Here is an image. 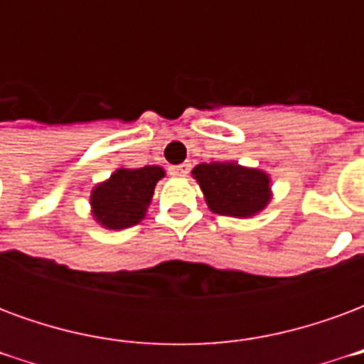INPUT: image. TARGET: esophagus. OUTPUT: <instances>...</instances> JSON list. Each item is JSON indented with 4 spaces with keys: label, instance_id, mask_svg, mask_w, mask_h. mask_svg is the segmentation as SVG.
<instances>
[{
    "label": "esophagus",
    "instance_id": "1",
    "mask_svg": "<svg viewBox=\"0 0 364 364\" xmlns=\"http://www.w3.org/2000/svg\"><path fill=\"white\" fill-rule=\"evenodd\" d=\"M169 173L173 175V177H185V175L189 173V166H187V164H181V166L169 167Z\"/></svg>",
    "mask_w": 364,
    "mask_h": 364
}]
</instances>
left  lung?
Segmentation results:
<instances>
[{
  "mask_svg": "<svg viewBox=\"0 0 364 364\" xmlns=\"http://www.w3.org/2000/svg\"><path fill=\"white\" fill-rule=\"evenodd\" d=\"M193 177L214 214L250 218L259 214L273 197L271 177L257 167L240 166L237 161L198 164Z\"/></svg>",
  "mask_w": 364,
  "mask_h": 364,
  "instance_id": "obj_1",
  "label": "left lung"
}]
</instances>
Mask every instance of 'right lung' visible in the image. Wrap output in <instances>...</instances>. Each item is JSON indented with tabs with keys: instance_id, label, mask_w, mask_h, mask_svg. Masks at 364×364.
<instances>
[{
	"instance_id": "obj_1",
	"label": "right lung",
	"mask_w": 364,
	"mask_h": 364,
	"mask_svg": "<svg viewBox=\"0 0 364 364\" xmlns=\"http://www.w3.org/2000/svg\"><path fill=\"white\" fill-rule=\"evenodd\" d=\"M166 175L164 167H120L107 181L93 187L91 214L107 230H124L144 220L154 197L156 183Z\"/></svg>"
}]
</instances>
